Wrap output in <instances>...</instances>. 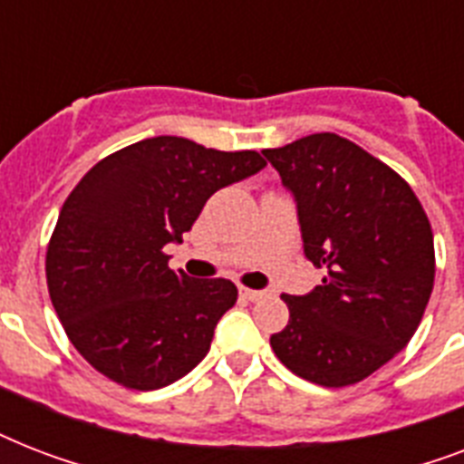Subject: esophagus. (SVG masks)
<instances>
[{
  "label": "esophagus",
  "instance_id": "obj_1",
  "mask_svg": "<svg viewBox=\"0 0 464 464\" xmlns=\"http://www.w3.org/2000/svg\"><path fill=\"white\" fill-rule=\"evenodd\" d=\"M240 296L246 298V301H260L265 296V291H255V289H247V286H240Z\"/></svg>",
  "mask_w": 464,
  "mask_h": 464
}]
</instances>
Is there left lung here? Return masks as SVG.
<instances>
[{
    "label": "left lung",
    "instance_id": "8db88e82",
    "mask_svg": "<svg viewBox=\"0 0 464 464\" xmlns=\"http://www.w3.org/2000/svg\"><path fill=\"white\" fill-rule=\"evenodd\" d=\"M296 197L304 253L323 284L289 296V324L269 337L291 373L346 388L385 366L417 332L436 255L424 207L382 160L332 132L265 149Z\"/></svg>",
    "mask_w": 464,
    "mask_h": 464
}]
</instances>
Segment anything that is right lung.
Masks as SVG:
<instances>
[{"label": "right lung", "mask_w": 464, "mask_h": 464, "mask_svg": "<svg viewBox=\"0 0 464 464\" xmlns=\"http://www.w3.org/2000/svg\"><path fill=\"white\" fill-rule=\"evenodd\" d=\"M265 166L257 151L151 137L98 160L69 192L47 243V291L69 342L98 373L159 390L207 356L238 289L173 272L163 247L180 243L217 189Z\"/></svg>", "instance_id": "obj_1"}]
</instances>
